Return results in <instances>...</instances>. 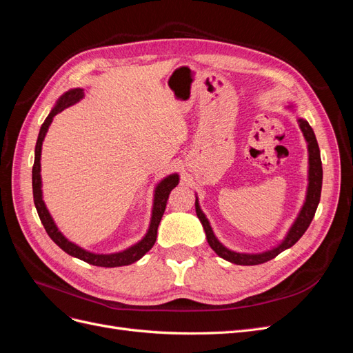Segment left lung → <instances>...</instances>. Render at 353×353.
<instances>
[{"mask_svg":"<svg viewBox=\"0 0 353 353\" xmlns=\"http://www.w3.org/2000/svg\"><path fill=\"white\" fill-rule=\"evenodd\" d=\"M299 125H301V130L305 135V140L307 141V152H309V185H307V194H306V201L305 205L299 213L297 219L294 221L293 227L288 231L287 237L284 239V241L276 245L275 249L263 252V253H258V254H248V253H237L228 250L225 245H222L218 239L213 234L209 221L206 219L205 213L201 212L199 201L196 199V213L201 222L203 228H205L206 237H208V243L210 248L215 250V253L218 256H221L222 259H225L231 263L236 265H259L263 262H268L271 259H274L275 256H279L281 252H284L285 249L292 248V245L301 239L305 231L307 230V227L311 225V222L315 216V212L318 208L319 203V197H321V187H323V163H321V154H319V147L316 143V138L314 134V130L311 128L305 119H299Z\"/></svg>","mask_w":353,"mask_h":353,"instance_id":"left-lung-1","label":"left lung"}]
</instances>
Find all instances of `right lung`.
Returning <instances> with one entry per match:
<instances>
[{
    "mask_svg": "<svg viewBox=\"0 0 353 353\" xmlns=\"http://www.w3.org/2000/svg\"><path fill=\"white\" fill-rule=\"evenodd\" d=\"M82 97H83V90H81V88H74V90L68 91L66 94H63L60 100L57 101L56 108L51 110V113L47 116V119L44 121V123H42V126H41L38 140H37V145H35V162H34V168H32V190H34L35 208H37V212H38L42 225H44L50 239L54 241L61 250H65L68 254L74 256V258H78V259L87 262L90 265L104 266V268H114V266L131 265V263L137 262L138 259H141L143 256L153 248V244H154L156 237H157V227H159L160 221H162L169 194H170V191H172V188L178 185L179 178H178L176 174L169 175L156 187L150 228H148L145 237L140 243H137L135 245H132V248L126 249L123 252H119V253L95 254V253H91V252L81 249L79 245H77V244L70 243L57 230L54 221H52L51 215H50L46 205H44V200H42L41 174H39L41 172V162H39V160H41L42 141H44V137L48 131V126L52 122V117H54L57 113H60L61 110H65L66 108H69V105L79 101Z\"/></svg>",
    "mask_w": 353,
    "mask_h": 353,
    "instance_id": "right-lung-1",
    "label": "right lung"
}]
</instances>
